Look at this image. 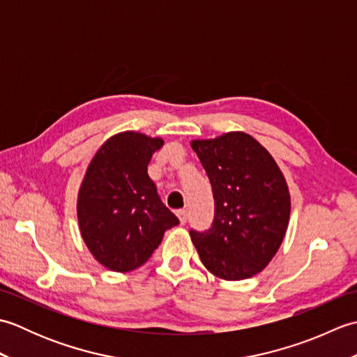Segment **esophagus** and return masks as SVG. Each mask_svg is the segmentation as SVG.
<instances>
[{
    "label": "esophagus",
    "instance_id": "esophagus-1",
    "mask_svg": "<svg viewBox=\"0 0 357 357\" xmlns=\"http://www.w3.org/2000/svg\"><path fill=\"white\" fill-rule=\"evenodd\" d=\"M176 216L179 218V222L183 224V225L187 222V211L185 210H178L176 211Z\"/></svg>",
    "mask_w": 357,
    "mask_h": 357
}]
</instances>
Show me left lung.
<instances>
[{
  "label": "left lung",
  "instance_id": "8db88e82",
  "mask_svg": "<svg viewBox=\"0 0 357 357\" xmlns=\"http://www.w3.org/2000/svg\"><path fill=\"white\" fill-rule=\"evenodd\" d=\"M190 146L215 198L211 229L190 230L201 262L225 280L252 278L278 253L290 221L284 174L268 150L244 132L193 139Z\"/></svg>",
  "mask_w": 357,
  "mask_h": 357
}]
</instances>
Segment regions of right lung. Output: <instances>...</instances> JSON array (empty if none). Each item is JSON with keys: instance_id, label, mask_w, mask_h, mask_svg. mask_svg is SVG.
I'll use <instances>...</instances> for the list:
<instances>
[{"instance_id": "obj_1", "label": "right lung", "mask_w": 357, "mask_h": 357, "mask_svg": "<svg viewBox=\"0 0 357 357\" xmlns=\"http://www.w3.org/2000/svg\"><path fill=\"white\" fill-rule=\"evenodd\" d=\"M161 138L121 132L105 141L82 179L77 213L89 252L105 268L141 267L179 219L159 199L147 165Z\"/></svg>"}]
</instances>
